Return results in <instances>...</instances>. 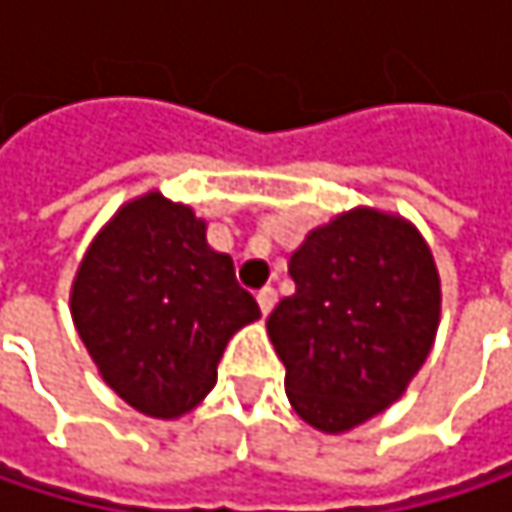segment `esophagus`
Returning a JSON list of instances; mask_svg holds the SVG:
<instances>
[{
    "label": "esophagus",
    "instance_id": "34e87169",
    "mask_svg": "<svg viewBox=\"0 0 512 512\" xmlns=\"http://www.w3.org/2000/svg\"><path fill=\"white\" fill-rule=\"evenodd\" d=\"M275 302H278V293H275L272 287H263V290L257 293V305H260V314H263V317L275 308Z\"/></svg>",
    "mask_w": 512,
    "mask_h": 512
}]
</instances>
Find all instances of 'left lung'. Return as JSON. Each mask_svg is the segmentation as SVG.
I'll list each match as a JSON object with an SVG mask.
<instances>
[{
    "instance_id": "left-lung-1",
    "label": "left lung",
    "mask_w": 512,
    "mask_h": 512,
    "mask_svg": "<svg viewBox=\"0 0 512 512\" xmlns=\"http://www.w3.org/2000/svg\"><path fill=\"white\" fill-rule=\"evenodd\" d=\"M296 293L266 320L293 412L341 436L397 403L442 320V278L400 213L353 207L305 234L287 263Z\"/></svg>"
}]
</instances>
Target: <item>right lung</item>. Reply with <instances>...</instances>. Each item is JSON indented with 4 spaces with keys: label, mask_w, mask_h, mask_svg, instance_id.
Returning <instances> with one entry per match:
<instances>
[{
    "label": "right lung",
    "mask_w": 512,
    "mask_h": 512,
    "mask_svg": "<svg viewBox=\"0 0 512 512\" xmlns=\"http://www.w3.org/2000/svg\"><path fill=\"white\" fill-rule=\"evenodd\" d=\"M70 317L100 379L136 412L174 421L213 391L228 341L260 308L231 255L207 243V222L151 189L91 240Z\"/></svg>",
    "instance_id": "add662e5"
}]
</instances>
